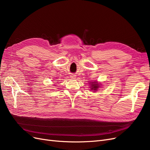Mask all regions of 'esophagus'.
Returning a JSON list of instances; mask_svg holds the SVG:
<instances>
[{"mask_svg": "<svg viewBox=\"0 0 150 150\" xmlns=\"http://www.w3.org/2000/svg\"><path fill=\"white\" fill-rule=\"evenodd\" d=\"M70 78H71V79H76V75H74V74H72V75H71Z\"/></svg>", "mask_w": 150, "mask_h": 150, "instance_id": "34e87169", "label": "esophagus"}]
</instances>
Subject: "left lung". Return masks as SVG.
Listing matches in <instances>:
<instances>
[{
	"mask_svg": "<svg viewBox=\"0 0 150 150\" xmlns=\"http://www.w3.org/2000/svg\"><path fill=\"white\" fill-rule=\"evenodd\" d=\"M91 84V89L93 91H97L98 89V88H99V87H101L100 84H99L97 81H94V82H91L89 83Z\"/></svg>",
	"mask_w": 150,
	"mask_h": 150,
	"instance_id": "left-lung-1",
	"label": "left lung"
}]
</instances>
